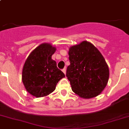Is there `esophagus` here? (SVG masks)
Instances as JSON below:
<instances>
[{
    "mask_svg": "<svg viewBox=\"0 0 129 129\" xmlns=\"http://www.w3.org/2000/svg\"><path fill=\"white\" fill-rule=\"evenodd\" d=\"M62 72H63L64 74H66V72H67V70H66V69H63L62 70Z\"/></svg>",
    "mask_w": 129,
    "mask_h": 129,
    "instance_id": "esophagus-1",
    "label": "esophagus"
}]
</instances>
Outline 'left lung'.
I'll use <instances>...</instances> for the list:
<instances>
[{
	"instance_id": "obj_1",
	"label": "left lung",
	"mask_w": 129,
	"mask_h": 129,
	"mask_svg": "<svg viewBox=\"0 0 129 129\" xmlns=\"http://www.w3.org/2000/svg\"><path fill=\"white\" fill-rule=\"evenodd\" d=\"M70 65L67 76L72 90L84 99L95 98L105 89L109 70L102 53L90 42L83 41L69 51Z\"/></svg>"
}]
</instances>
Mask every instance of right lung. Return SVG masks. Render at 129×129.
<instances>
[{"instance_id":"add662e5","label":"right lung","mask_w":129,"mask_h":129,"mask_svg":"<svg viewBox=\"0 0 129 129\" xmlns=\"http://www.w3.org/2000/svg\"><path fill=\"white\" fill-rule=\"evenodd\" d=\"M56 47L44 43L34 49L22 69V79L25 90L36 98L48 95L56 88L58 82L65 77L51 58Z\"/></svg>"}]
</instances>
